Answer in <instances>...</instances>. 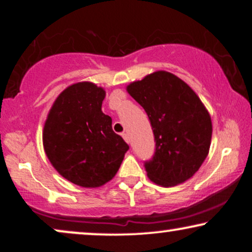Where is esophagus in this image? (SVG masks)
I'll use <instances>...</instances> for the list:
<instances>
[{
	"instance_id": "1",
	"label": "esophagus",
	"mask_w": 252,
	"mask_h": 252,
	"mask_svg": "<svg viewBox=\"0 0 252 252\" xmlns=\"http://www.w3.org/2000/svg\"><path fill=\"white\" fill-rule=\"evenodd\" d=\"M122 136H123V138H124V141H126V143H129L130 142V137H129V135L126 134V132H123L122 134Z\"/></svg>"
}]
</instances>
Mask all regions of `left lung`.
<instances>
[{"mask_svg": "<svg viewBox=\"0 0 252 252\" xmlns=\"http://www.w3.org/2000/svg\"><path fill=\"white\" fill-rule=\"evenodd\" d=\"M126 91L148 115L155 153L146 161L147 175L156 185L176 186L192 178L209 154L211 116L184 80L166 71L131 83Z\"/></svg>", "mask_w": 252, "mask_h": 252, "instance_id": "left-lung-1", "label": "left lung"}]
</instances>
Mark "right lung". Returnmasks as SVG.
<instances>
[{
    "instance_id": "1",
    "label": "right lung",
    "mask_w": 252,
    "mask_h": 252,
    "mask_svg": "<svg viewBox=\"0 0 252 252\" xmlns=\"http://www.w3.org/2000/svg\"><path fill=\"white\" fill-rule=\"evenodd\" d=\"M103 88L82 82L65 89L48 112L43 149L52 166L72 184L88 189L111 180L129 146L103 114Z\"/></svg>"
}]
</instances>
